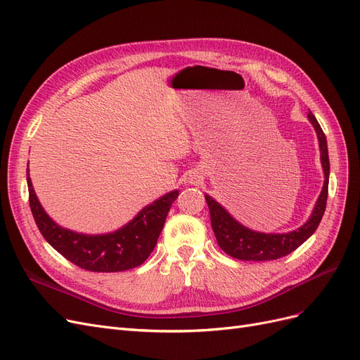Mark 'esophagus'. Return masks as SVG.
Instances as JSON below:
<instances>
[{
  "instance_id": "34e87169",
  "label": "esophagus",
  "mask_w": 360,
  "mask_h": 360,
  "mask_svg": "<svg viewBox=\"0 0 360 360\" xmlns=\"http://www.w3.org/2000/svg\"><path fill=\"white\" fill-rule=\"evenodd\" d=\"M192 179H193V180H195V177H192Z\"/></svg>"
}]
</instances>
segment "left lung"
Here are the masks:
<instances>
[{
    "label": "left lung",
    "instance_id": "8db88e82",
    "mask_svg": "<svg viewBox=\"0 0 360 360\" xmlns=\"http://www.w3.org/2000/svg\"><path fill=\"white\" fill-rule=\"evenodd\" d=\"M308 120L314 126L315 132H317L320 156H321L320 159H321V167L324 172L323 189L317 202L314 205V210L309 216V219L294 231L282 233V234L258 233L254 230H249L248 226L237 222L219 202L214 201L210 195L205 193V201L209 204V210H210L213 233L216 236L217 245L221 246V249L225 254H228L233 258L245 259V261L278 259L281 257L291 254L294 249H297L302 243L307 242L319 228L326 210V202H328L330 163H329L328 141H326V135L321 130L317 118L314 117L311 111L308 114Z\"/></svg>",
    "mask_w": 360,
    "mask_h": 360
}]
</instances>
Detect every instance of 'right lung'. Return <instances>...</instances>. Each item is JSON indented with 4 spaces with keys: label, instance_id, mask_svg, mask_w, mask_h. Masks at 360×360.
<instances>
[{
    "label": "right lung",
    "instance_id": "right-lung-1",
    "mask_svg": "<svg viewBox=\"0 0 360 360\" xmlns=\"http://www.w3.org/2000/svg\"><path fill=\"white\" fill-rule=\"evenodd\" d=\"M30 207L45 240L70 263L90 271H123L144 263L155 249L179 191L146 205L132 221L108 234H81L53 222L39 202L27 168Z\"/></svg>",
    "mask_w": 360,
    "mask_h": 360
}]
</instances>
